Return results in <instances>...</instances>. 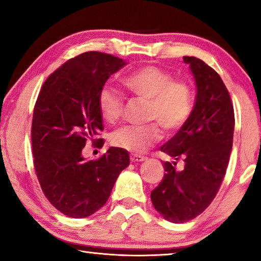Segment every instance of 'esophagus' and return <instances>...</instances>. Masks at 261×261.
I'll return each instance as SVG.
<instances>
[{"instance_id": "esophagus-1", "label": "esophagus", "mask_w": 261, "mask_h": 261, "mask_svg": "<svg viewBox=\"0 0 261 261\" xmlns=\"http://www.w3.org/2000/svg\"><path fill=\"white\" fill-rule=\"evenodd\" d=\"M131 161L132 162H141V161H145L146 160V156H143V155H138V154H132V155L130 156Z\"/></svg>"}]
</instances>
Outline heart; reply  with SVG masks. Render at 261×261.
I'll list each match as a JSON object with an SVG mask.
<instances>
[{
	"label": "heart",
	"instance_id": "b5f03b06",
	"mask_svg": "<svg viewBox=\"0 0 261 261\" xmlns=\"http://www.w3.org/2000/svg\"><path fill=\"white\" fill-rule=\"evenodd\" d=\"M122 83L132 95L147 101L146 120L154 122L123 126L115 131L110 137V143L115 147L143 153L161 139V126L167 134H174L191 118L194 108L191 85L174 79L166 70L147 65L127 73L122 78ZM98 107L103 120L114 123L122 117L124 103L116 90L106 85L99 92Z\"/></svg>",
	"mask_w": 261,
	"mask_h": 261
}]
</instances>
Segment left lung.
Masks as SVG:
<instances>
[{
  "instance_id": "obj_1",
  "label": "left lung",
  "mask_w": 261,
  "mask_h": 261,
  "mask_svg": "<svg viewBox=\"0 0 261 261\" xmlns=\"http://www.w3.org/2000/svg\"><path fill=\"white\" fill-rule=\"evenodd\" d=\"M183 60L196 81V103L187 124L161 146L174 161L163 162L166 173L151 193L154 208L174 223L194 219L213 201L226 175L235 127L230 94L219 73L197 57ZM177 161H184L180 171Z\"/></svg>"
}]
</instances>
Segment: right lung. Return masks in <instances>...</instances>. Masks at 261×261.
I'll return each instance as SVG.
<instances>
[{
    "mask_svg": "<svg viewBox=\"0 0 261 261\" xmlns=\"http://www.w3.org/2000/svg\"><path fill=\"white\" fill-rule=\"evenodd\" d=\"M124 65L106 53H83L49 74L39 92L31 127L35 174L50 204L70 218L99 211L130 165L127 151L118 147H110L98 160L83 156L88 141L103 146V139L95 138L103 131L99 92Z\"/></svg>",
    "mask_w": 261,
    "mask_h": 261,
    "instance_id": "add662e5",
    "label": "right lung"
}]
</instances>
